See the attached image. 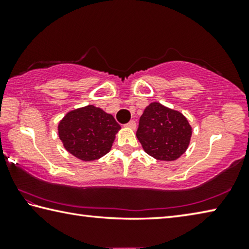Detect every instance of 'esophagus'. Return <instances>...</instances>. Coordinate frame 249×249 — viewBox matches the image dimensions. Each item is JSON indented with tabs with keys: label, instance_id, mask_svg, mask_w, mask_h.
I'll return each instance as SVG.
<instances>
[{
	"label": "esophagus",
	"instance_id": "obj_1",
	"mask_svg": "<svg viewBox=\"0 0 249 249\" xmlns=\"http://www.w3.org/2000/svg\"><path fill=\"white\" fill-rule=\"evenodd\" d=\"M125 126H126V127H128V128L135 129V128H136V123H135V121H130V122H128V123L126 124Z\"/></svg>",
	"mask_w": 249,
	"mask_h": 249
}]
</instances>
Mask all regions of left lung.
Here are the masks:
<instances>
[{
    "mask_svg": "<svg viewBox=\"0 0 249 249\" xmlns=\"http://www.w3.org/2000/svg\"><path fill=\"white\" fill-rule=\"evenodd\" d=\"M191 135L192 127L182 113L158 102L145 108L136 132L146 153L165 161H172L184 154Z\"/></svg>",
    "mask_w": 249,
    "mask_h": 249,
    "instance_id": "1",
    "label": "left lung"
}]
</instances>
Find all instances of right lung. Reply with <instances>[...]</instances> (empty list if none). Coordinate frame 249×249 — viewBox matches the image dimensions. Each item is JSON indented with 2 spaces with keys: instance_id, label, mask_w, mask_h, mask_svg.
Wrapping results in <instances>:
<instances>
[{
  "instance_id": "obj_1",
  "label": "right lung",
  "mask_w": 249,
  "mask_h": 249,
  "mask_svg": "<svg viewBox=\"0 0 249 249\" xmlns=\"http://www.w3.org/2000/svg\"><path fill=\"white\" fill-rule=\"evenodd\" d=\"M120 129L113 115L94 105L68 112L58 125L59 138L65 148L83 161L107 155Z\"/></svg>"
}]
</instances>
